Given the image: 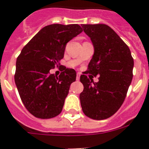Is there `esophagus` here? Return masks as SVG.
I'll return each instance as SVG.
<instances>
[{"label": "esophagus", "instance_id": "1", "mask_svg": "<svg viewBox=\"0 0 149 149\" xmlns=\"http://www.w3.org/2000/svg\"><path fill=\"white\" fill-rule=\"evenodd\" d=\"M79 78H80V73H79V72H77V80H79Z\"/></svg>", "mask_w": 149, "mask_h": 149}]
</instances>
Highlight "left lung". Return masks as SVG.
Instances as JSON below:
<instances>
[{
    "mask_svg": "<svg viewBox=\"0 0 149 149\" xmlns=\"http://www.w3.org/2000/svg\"><path fill=\"white\" fill-rule=\"evenodd\" d=\"M91 38L94 53L86 74L99 76L97 83L80 76L84 91L79 95L84 114L104 120L118 111L133 77L134 59L129 48L111 27L104 24H81Z\"/></svg>",
    "mask_w": 149,
    "mask_h": 149,
    "instance_id": "left-lung-1",
    "label": "left lung"
}]
</instances>
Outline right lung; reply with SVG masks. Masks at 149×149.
I'll list each match as a JSON object with an SVG mask.
<instances>
[{"label":"right lung","mask_w":149,"mask_h":149,"mask_svg":"<svg viewBox=\"0 0 149 149\" xmlns=\"http://www.w3.org/2000/svg\"><path fill=\"white\" fill-rule=\"evenodd\" d=\"M82 31L77 24L47 25L29 41L17 58L15 84L24 107L36 118H54L63 110L77 72L63 67L56 77L49 71L60 65L66 43Z\"/></svg>","instance_id":"obj_1"}]
</instances>
